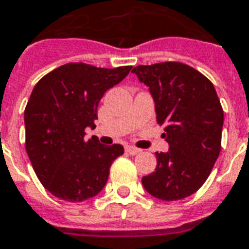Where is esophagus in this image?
<instances>
[{"label": "esophagus", "mask_w": 249, "mask_h": 249, "mask_svg": "<svg viewBox=\"0 0 249 249\" xmlns=\"http://www.w3.org/2000/svg\"><path fill=\"white\" fill-rule=\"evenodd\" d=\"M125 150L129 153V154H132V156H136V154L141 153V149L134 148V146H126V148H125Z\"/></svg>", "instance_id": "1"}]
</instances>
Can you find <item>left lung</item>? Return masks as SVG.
<instances>
[{
    "label": "left lung",
    "instance_id": "1",
    "mask_svg": "<svg viewBox=\"0 0 249 249\" xmlns=\"http://www.w3.org/2000/svg\"><path fill=\"white\" fill-rule=\"evenodd\" d=\"M132 72L150 89L169 142V152L156 153V171L142 177V186L162 200L190 196L209 178L222 148L224 115L215 87L181 62L137 66Z\"/></svg>",
    "mask_w": 249,
    "mask_h": 249
}]
</instances>
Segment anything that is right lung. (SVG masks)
<instances>
[{
    "label": "right lung",
    "instance_id": "right-lung-1",
    "mask_svg": "<svg viewBox=\"0 0 249 249\" xmlns=\"http://www.w3.org/2000/svg\"><path fill=\"white\" fill-rule=\"evenodd\" d=\"M132 66L116 68L67 63L36 83L25 108L27 156L46 190L67 202H83L103 190L110 165L124 153L97 137L84 139L95 128L103 95L129 73Z\"/></svg>",
    "mask_w": 249,
    "mask_h": 249
}]
</instances>
